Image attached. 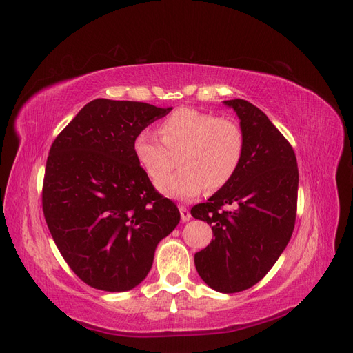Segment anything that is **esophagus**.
<instances>
[{
	"label": "esophagus",
	"instance_id": "34e87169",
	"mask_svg": "<svg viewBox=\"0 0 353 353\" xmlns=\"http://www.w3.org/2000/svg\"><path fill=\"white\" fill-rule=\"evenodd\" d=\"M179 213H181V221H183V222L190 221V218H191V213H190V210H188L187 208H184V206H179Z\"/></svg>",
	"mask_w": 353,
	"mask_h": 353
}]
</instances>
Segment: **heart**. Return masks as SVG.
Here are the masks:
<instances>
[{
	"label": "heart",
	"mask_w": 353,
	"mask_h": 353,
	"mask_svg": "<svg viewBox=\"0 0 353 353\" xmlns=\"http://www.w3.org/2000/svg\"><path fill=\"white\" fill-rule=\"evenodd\" d=\"M159 132L162 140L150 130L138 132L132 152L152 179L163 176L179 157V172L156 181V188L168 197L191 200L205 187L216 191L230 183L241 165L244 134L231 119L183 108L160 123Z\"/></svg>",
	"instance_id": "heart-1"
}]
</instances>
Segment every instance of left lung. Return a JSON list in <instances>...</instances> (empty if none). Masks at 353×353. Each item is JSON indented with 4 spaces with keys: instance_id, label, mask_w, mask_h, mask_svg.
I'll list each match as a JSON object with an SVG mask.
<instances>
[{
    "instance_id": "8db88e82",
    "label": "left lung",
    "mask_w": 353,
    "mask_h": 353,
    "mask_svg": "<svg viewBox=\"0 0 353 353\" xmlns=\"http://www.w3.org/2000/svg\"><path fill=\"white\" fill-rule=\"evenodd\" d=\"M223 104L239 116L244 156L230 183L191 209L215 236L194 254V263L213 290L237 293L259 283L290 241L299 170L292 145L262 110L240 99ZM227 204L236 209L219 210Z\"/></svg>"
}]
</instances>
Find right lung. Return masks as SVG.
<instances>
[{
	"instance_id": "obj_1",
	"label": "right lung",
	"mask_w": 353,
	"mask_h": 353,
	"mask_svg": "<svg viewBox=\"0 0 353 353\" xmlns=\"http://www.w3.org/2000/svg\"><path fill=\"white\" fill-rule=\"evenodd\" d=\"M172 108L97 99L52 143L42 209L70 270L104 292H128L152 270L179 210L160 196L132 152L135 135Z\"/></svg>"
}]
</instances>
